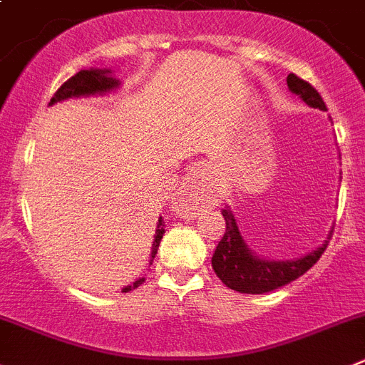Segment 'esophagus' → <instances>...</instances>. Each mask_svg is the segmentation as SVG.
Masks as SVG:
<instances>
[{
  "label": "esophagus",
  "mask_w": 365,
  "mask_h": 365,
  "mask_svg": "<svg viewBox=\"0 0 365 365\" xmlns=\"http://www.w3.org/2000/svg\"><path fill=\"white\" fill-rule=\"evenodd\" d=\"M208 177H210V166L205 163L193 166L190 170L188 177L180 186L179 199H177V208L182 213H193L202 200L208 195Z\"/></svg>",
  "instance_id": "esophagus-1"
}]
</instances>
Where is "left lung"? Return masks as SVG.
Wrapping results in <instances>:
<instances>
[{
	"instance_id": "obj_1",
	"label": "left lung",
	"mask_w": 365,
	"mask_h": 365,
	"mask_svg": "<svg viewBox=\"0 0 365 365\" xmlns=\"http://www.w3.org/2000/svg\"><path fill=\"white\" fill-rule=\"evenodd\" d=\"M287 86L293 93L300 96L306 105L313 106V108L327 110L326 103H324L322 96L317 92V88H313L309 83L300 79L295 73L287 76ZM222 215L226 220V232H224L220 242L217 244V250L212 257V266L217 277L230 289H235L239 293L260 295V293L273 292L277 287L299 279L309 267L315 266L317 260L322 257L324 250L327 248V244H324L319 250L307 253L302 259L286 260V262L260 260L259 257L252 255V252L246 248L232 212L222 210Z\"/></svg>"
}]
</instances>
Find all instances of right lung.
<instances>
[{"mask_svg": "<svg viewBox=\"0 0 365 365\" xmlns=\"http://www.w3.org/2000/svg\"><path fill=\"white\" fill-rule=\"evenodd\" d=\"M110 70H81L76 76H72L70 79H66L56 93L50 99V105H53L56 101H63V99L68 98H79V96H90V93H103L108 92V90L115 88L117 86V79L110 78L108 76ZM165 235V222H163V217L159 219V224H157V233H155V240H153V252L152 257H155L157 248H159V242ZM145 282V279H139L132 284V286L125 287L123 292H132L135 287H139L141 284Z\"/></svg>", "mask_w": 365, "mask_h": 365, "instance_id": "add662e5", "label": "right lung"}]
</instances>
